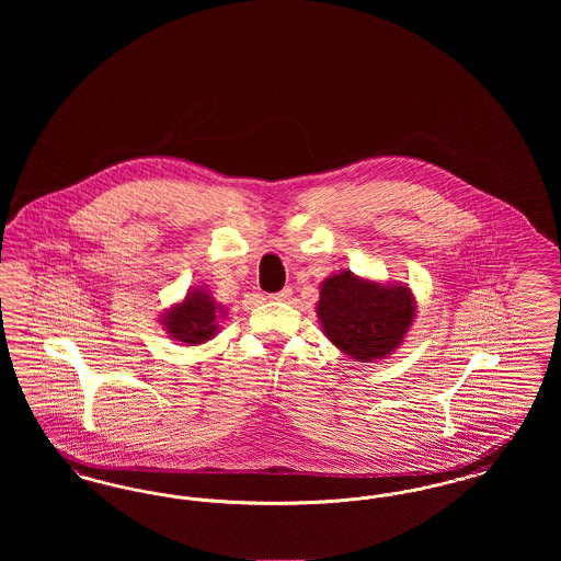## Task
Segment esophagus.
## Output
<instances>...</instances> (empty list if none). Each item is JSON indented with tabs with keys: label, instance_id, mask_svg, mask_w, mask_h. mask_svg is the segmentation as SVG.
Wrapping results in <instances>:
<instances>
[{
	"label": "esophagus",
	"instance_id": "1",
	"mask_svg": "<svg viewBox=\"0 0 561 561\" xmlns=\"http://www.w3.org/2000/svg\"><path fill=\"white\" fill-rule=\"evenodd\" d=\"M290 296H293V288H288V286L284 290H279V293L268 294L271 300H288Z\"/></svg>",
	"mask_w": 561,
	"mask_h": 561
}]
</instances>
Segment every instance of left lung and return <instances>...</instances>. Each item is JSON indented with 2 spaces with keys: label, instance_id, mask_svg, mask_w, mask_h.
I'll return each instance as SVG.
<instances>
[{
  "label": "left lung",
  "instance_id": "8db88e82",
  "mask_svg": "<svg viewBox=\"0 0 561 561\" xmlns=\"http://www.w3.org/2000/svg\"><path fill=\"white\" fill-rule=\"evenodd\" d=\"M320 294L318 316L325 336L357 362L391 353L414 320L408 288H385L348 271L328 277Z\"/></svg>",
  "mask_w": 561,
  "mask_h": 561
}]
</instances>
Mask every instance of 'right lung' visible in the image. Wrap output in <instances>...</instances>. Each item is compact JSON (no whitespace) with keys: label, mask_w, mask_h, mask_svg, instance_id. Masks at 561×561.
<instances>
[{"label":"right lung","mask_w":561,"mask_h":561,"mask_svg":"<svg viewBox=\"0 0 561 561\" xmlns=\"http://www.w3.org/2000/svg\"><path fill=\"white\" fill-rule=\"evenodd\" d=\"M216 313L218 309L213 298L202 290H195L188 294L183 305L168 313L165 328L176 341L199 345L216 332Z\"/></svg>","instance_id":"right-lung-1"}]
</instances>
